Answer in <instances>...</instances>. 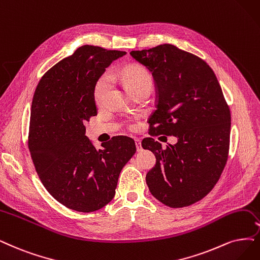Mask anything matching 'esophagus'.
<instances>
[{"label":"esophagus","instance_id":"obj_1","mask_svg":"<svg viewBox=\"0 0 260 260\" xmlns=\"http://www.w3.org/2000/svg\"><path fill=\"white\" fill-rule=\"evenodd\" d=\"M135 143H136V148H137V151H138V152L142 151V147H141V140H140V139H135Z\"/></svg>","mask_w":260,"mask_h":260}]
</instances>
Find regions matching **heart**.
Masks as SVG:
<instances>
[{"instance_id":"b5f03b06","label":"heart","mask_w":260,"mask_h":260,"mask_svg":"<svg viewBox=\"0 0 260 260\" xmlns=\"http://www.w3.org/2000/svg\"><path fill=\"white\" fill-rule=\"evenodd\" d=\"M115 77L119 78L126 86L127 90L134 95L135 93L143 89H152L153 78L151 73L142 65H129L124 67L115 74ZM111 88V77L108 73L102 74L99 79L96 80L93 89V98L95 103L98 105L103 104L106 96H107ZM126 126L128 129L133 131L135 128V125L127 123Z\"/></svg>"}]
</instances>
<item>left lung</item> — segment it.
Here are the masks:
<instances>
[{
  "label": "left lung",
  "mask_w": 260,
  "mask_h": 260,
  "mask_svg": "<svg viewBox=\"0 0 260 260\" xmlns=\"http://www.w3.org/2000/svg\"><path fill=\"white\" fill-rule=\"evenodd\" d=\"M147 66L156 85V110L141 145L156 156L146 177L151 194L170 208L207 196L228 158L232 114L212 69L199 56L170 44L131 51ZM176 136L162 149L153 137ZM161 138V137H160Z\"/></svg>",
  "instance_id": "1"
}]
</instances>
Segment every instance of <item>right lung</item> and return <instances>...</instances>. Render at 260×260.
<instances>
[{"mask_svg":"<svg viewBox=\"0 0 260 260\" xmlns=\"http://www.w3.org/2000/svg\"><path fill=\"white\" fill-rule=\"evenodd\" d=\"M125 53L81 46L45 73L33 96L27 146L34 167L49 194L78 212L110 203L122 168L136 153L129 137H113L96 149L84 135V123L98 114L94 84Z\"/></svg>","mask_w":260,"mask_h":260,"instance_id":"add662e5","label":"right lung"}]
</instances>
